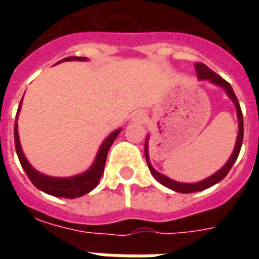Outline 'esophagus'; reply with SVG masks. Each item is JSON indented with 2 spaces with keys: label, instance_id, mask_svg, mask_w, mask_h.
<instances>
[{
  "label": "esophagus",
  "instance_id": "1",
  "mask_svg": "<svg viewBox=\"0 0 259 259\" xmlns=\"http://www.w3.org/2000/svg\"><path fill=\"white\" fill-rule=\"evenodd\" d=\"M133 121L138 122V123H141V122L145 121V114L141 113V111H137V113L133 115Z\"/></svg>",
  "mask_w": 259,
  "mask_h": 259
}]
</instances>
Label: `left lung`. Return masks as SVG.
<instances>
[{
    "instance_id": "8db88e82",
    "label": "left lung",
    "mask_w": 259,
    "mask_h": 259,
    "mask_svg": "<svg viewBox=\"0 0 259 259\" xmlns=\"http://www.w3.org/2000/svg\"><path fill=\"white\" fill-rule=\"evenodd\" d=\"M196 72H197V78L199 79H208L212 83L218 84V86L223 87L226 90V93L231 98V101L234 102V105L237 107V113H238V121H239V133H238V138H237V144H235V149H234L233 154H231V157L227 161L223 168L221 170H218L215 175L212 176H209L208 179H205L203 181H199V183H195V184H185V183H179V181L170 180L166 176L161 175V173H158L157 170H154V168L152 166L149 161V156H148V137H146L145 141V158L146 162H148V166H149L150 172L156 177V180L160 181L162 185H165L166 188L173 189V191H176V192L180 193H192V192H197V191H203V189H207L209 187H212L217 183H219L221 180H223L226 177V175L230 172L231 169V166L234 165V162L237 161L238 156H239V152H241L242 148V141H243V115H242V110L241 106H239V102H238V98L234 93L233 87L230 84L229 82H226L225 79L219 76L218 74H215L211 68L203 64V63H197L196 64Z\"/></svg>"
}]
</instances>
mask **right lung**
Segmentation results:
<instances>
[{"mask_svg": "<svg viewBox=\"0 0 259 259\" xmlns=\"http://www.w3.org/2000/svg\"><path fill=\"white\" fill-rule=\"evenodd\" d=\"M63 60H86V58H78V56H70V58L63 59ZM22 102V99H21ZM21 102L18 106V111L21 107ZM16 115V118H17ZM121 129L115 130L113 133L110 134L109 137L106 138L105 142L102 144L101 149L98 152V156L94 161V165L90 168L87 172L83 175H78L74 177H66V179H59V177H50L46 175H41L37 170H34L32 166L29 165V162L26 161L25 156L22 153L21 145H20V140H18V130H17V122H14V145H16V152H17L18 160L21 164L22 169L25 170L26 176L29 177V180L33 183L36 188H38L42 192L52 195V196L58 197H67V199H75V197L83 196L89 193L90 191H93L98 185L103 170H105V164H106V157L109 153L110 146L113 145L114 140L117 138L119 134Z\"/></svg>", "mask_w": 259, "mask_h": 259, "instance_id": "obj_1", "label": "right lung"}]
</instances>
